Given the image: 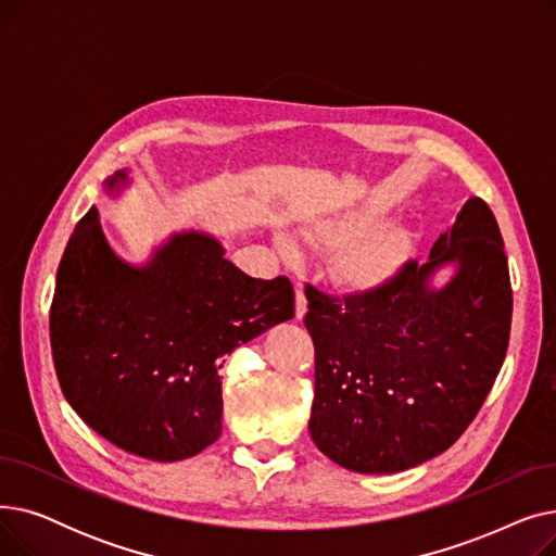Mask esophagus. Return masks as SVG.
<instances>
[{
	"label": "esophagus",
	"mask_w": 556,
	"mask_h": 556,
	"mask_svg": "<svg viewBox=\"0 0 556 556\" xmlns=\"http://www.w3.org/2000/svg\"><path fill=\"white\" fill-rule=\"evenodd\" d=\"M304 313H306V298H304L302 286L298 283L295 286V315H298V319H302Z\"/></svg>",
	"instance_id": "1"
}]
</instances>
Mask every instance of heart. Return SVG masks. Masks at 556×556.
Masks as SVG:
<instances>
[{
  "label": "heart",
  "mask_w": 556,
  "mask_h": 556,
  "mask_svg": "<svg viewBox=\"0 0 556 556\" xmlns=\"http://www.w3.org/2000/svg\"><path fill=\"white\" fill-rule=\"evenodd\" d=\"M381 216L371 210L349 214L340 220L327 223L315 237L329 248H342L338 268L342 279L361 290L378 288L392 279L410 254V233L399 225L376 227ZM290 252V243L281 241Z\"/></svg>",
  "instance_id": "b5f03b06"
}]
</instances>
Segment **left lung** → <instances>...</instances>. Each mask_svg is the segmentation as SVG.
I'll use <instances>...</instances> for the list:
<instances>
[{"label":"left lung","instance_id":"obj_1","mask_svg":"<svg viewBox=\"0 0 556 556\" xmlns=\"http://www.w3.org/2000/svg\"><path fill=\"white\" fill-rule=\"evenodd\" d=\"M448 260L444 290L427 277ZM304 325L315 346V446L358 473H394L451 448L498 376L511 331V281L501 227L471 198L430 261L407 258L365 293L304 286Z\"/></svg>","mask_w":556,"mask_h":556}]
</instances>
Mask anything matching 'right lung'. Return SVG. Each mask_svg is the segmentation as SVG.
Masks as SVG:
<instances>
[{
    "label": "right lung",
    "instance_id": "add662e5",
    "mask_svg": "<svg viewBox=\"0 0 556 556\" xmlns=\"http://www.w3.org/2000/svg\"><path fill=\"white\" fill-rule=\"evenodd\" d=\"M293 315L288 277L245 275L204 233L175 237L149 268L126 266L92 207L55 275L53 367L67 403L108 442L146 459H187L223 430V358Z\"/></svg>",
    "mask_w": 556,
    "mask_h": 556
}]
</instances>
